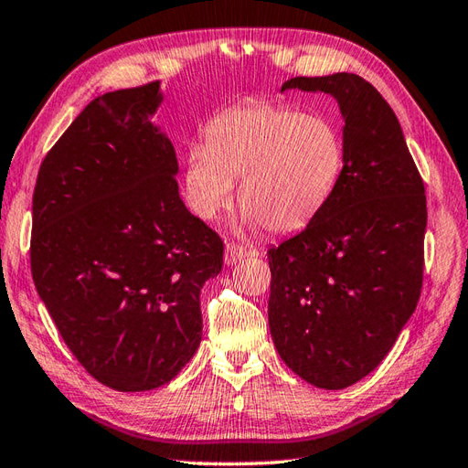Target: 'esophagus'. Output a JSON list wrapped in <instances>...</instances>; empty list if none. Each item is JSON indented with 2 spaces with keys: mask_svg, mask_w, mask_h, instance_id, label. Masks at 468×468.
I'll use <instances>...</instances> for the list:
<instances>
[{
  "mask_svg": "<svg viewBox=\"0 0 468 468\" xmlns=\"http://www.w3.org/2000/svg\"><path fill=\"white\" fill-rule=\"evenodd\" d=\"M247 255V250L243 245L235 243V241H227L225 243V263L227 265H233L237 261H241Z\"/></svg>",
  "mask_w": 468,
  "mask_h": 468,
  "instance_id": "esophagus-1",
  "label": "esophagus"
}]
</instances>
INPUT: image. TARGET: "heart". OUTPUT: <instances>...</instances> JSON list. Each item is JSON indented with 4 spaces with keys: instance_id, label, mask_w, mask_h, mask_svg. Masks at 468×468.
<instances>
[{
    "instance_id": "1",
    "label": "heart",
    "mask_w": 468,
    "mask_h": 468,
    "mask_svg": "<svg viewBox=\"0 0 468 468\" xmlns=\"http://www.w3.org/2000/svg\"><path fill=\"white\" fill-rule=\"evenodd\" d=\"M346 164L341 127L331 117L250 99L207 123L205 145L185 158L190 208L213 221L239 182L243 223L270 233L306 227L333 198Z\"/></svg>"
}]
</instances>
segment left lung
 Segmentation results:
<instances>
[{
	"mask_svg": "<svg viewBox=\"0 0 468 468\" xmlns=\"http://www.w3.org/2000/svg\"><path fill=\"white\" fill-rule=\"evenodd\" d=\"M336 99L346 164L333 198L268 251V320L282 361L323 389H345L386 359L424 278V182L388 101L353 72L296 77Z\"/></svg>",
	"mask_w": 468,
	"mask_h": 468,
	"instance_id": "left-lung-1",
	"label": "left lung"
}]
</instances>
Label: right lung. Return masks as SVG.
Masks as SVG:
<instances>
[{"mask_svg": "<svg viewBox=\"0 0 468 468\" xmlns=\"http://www.w3.org/2000/svg\"><path fill=\"white\" fill-rule=\"evenodd\" d=\"M160 103V80L90 101L32 198L34 286L77 361L117 391L176 378L203 336L200 288L223 268L221 237L178 195Z\"/></svg>", "mask_w": 468, "mask_h": 468, "instance_id": "obj_1", "label": "right lung"}]
</instances>
